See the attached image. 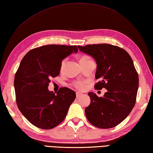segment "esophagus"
<instances>
[{"instance_id": "1", "label": "esophagus", "mask_w": 153, "mask_h": 153, "mask_svg": "<svg viewBox=\"0 0 153 153\" xmlns=\"http://www.w3.org/2000/svg\"><path fill=\"white\" fill-rule=\"evenodd\" d=\"M83 95V94H82L81 92H79V91H77L76 92V97L77 98H79Z\"/></svg>"}]
</instances>
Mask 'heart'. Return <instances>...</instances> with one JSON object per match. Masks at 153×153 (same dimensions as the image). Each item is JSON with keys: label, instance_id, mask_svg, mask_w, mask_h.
Instances as JSON below:
<instances>
[{"label": "heart", "instance_id": "obj_1", "mask_svg": "<svg viewBox=\"0 0 153 153\" xmlns=\"http://www.w3.org/2000/svg\"><path fill=\"white\" fill-rule=\"evenodd\" d=\"M90 59V57H88V56H82L81 57V59H80V61H84V60H87ZM65 62H66V59H63L62 63H61V65H60V69L61 70H63V68H64L65 64ZM74 85L76 87L77 89H78V90H83L85 88V82L84 81H77L74 83Z\"/></svg>", "mask_w": 153, "mask_h": 153}]
</instances>
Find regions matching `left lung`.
<instances>
[{
  "label": "left lung",
  "instance_id": "left-lung-1",
  "mask_svg": "<svg viewBox=\"0 0 153 153\" xmlns=\"http://www.w3.org/2000/svg\"><path fill=\"white\" fill-rule=\"evenodd\" d=\"M80 51L93 57L97 64L94 88L107 90L103 97L88 93L90 104L85 109L90 123L100 128H111L121 123L134 108L138 76L132 58L119 47L110 44L78 45Z\"/></svg>",
  "mask_w": 153,
  "mask_h": 153
}]
</instances>
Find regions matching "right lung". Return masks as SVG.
Listing matches in <instances>:
<instances>
[{
	"label": "right lung",
	"instance_id": "obj_1",
	"mask_svg": "<svg viewBox=\"0 0 153 153\" xmlns=\"http://www.w3.org/2000/svg\"><path fill=\"white\" fill-rule=\"evenodd\" d=\"M77 51L76 45H44L30 50L22 59L14 81L16 104L34 126L51 129L65 119L76 92L64 87L55 94L48 85L51 77L59 75L63 59Z\"/></svg>",
	"mask_w": 153,
	"mask_h": 153
}]
</instances>
